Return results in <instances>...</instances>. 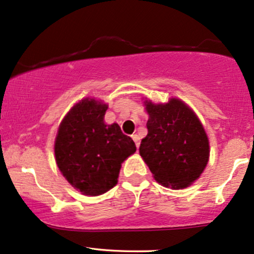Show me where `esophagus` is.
Instances as JSON below:
<instances>
[{
	"label": "esophagus",
	"mask_w": 254,
	"mask_h": 254,
	"mask_svg": "<svg viewBox=\"0 0 254 254\" xmlns=\"http://www.w3.org/2000/svg\"><path fill=\"white\" fill-rule=\"evenodd\" d=\"M132 139H133V141L134 143H136V146H137V148L139 147V144H140V138H139V136H138V134H132Z\"/></svg>",
	"instance_id": "esophagus-1"
}]
</instances>
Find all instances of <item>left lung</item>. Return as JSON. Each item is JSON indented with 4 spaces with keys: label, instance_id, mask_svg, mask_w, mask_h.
<instances>
[{
    "label": "left lung",
    "instance_id": "8db88e82",
    "mask_svg": "<svg viewBox=\"0 0 254 254\" xmlns=\"http://www.w3.org/2000/svg\"><path fill=\"white\" fill-rule=\"evenodd\" d=\"M147 136L139 153L159 184L182 189L197 180L209 160V140L194 111L179 99L145 101Z\"/></svg>",
    "mask_w": 254,
    "mask_h": 254
}]
</instances>
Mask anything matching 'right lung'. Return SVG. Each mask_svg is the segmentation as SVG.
<instances>
[{"label":"right lung","mask_w":254,"mask_h":254,"mask_svg":"<svg viewBox=\"0 0 254 254\" xmlns=\"http://www.w3.org/2000/svg\"><path fill=\"white\" fill-rule=\"evenodd\" d=\"M106 103L81 100L59 125L54 154L60 172L76 190L97 196L117 185L122 162L136 145L117 123L107 125Z\"/></svg>","instance_id":"right-lung-1"}]
</instances>
